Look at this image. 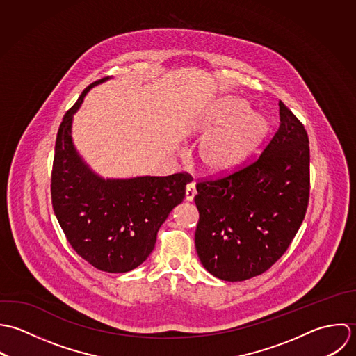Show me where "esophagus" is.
<instances>
[{
  "label": "esophagus",
  "instance_id": "34e87169",
  "mask_svg": "<svg viewBox=\"0 0 356 356\" xmlns=\"http://www.w3.org/2000/svg\"><path fill=\"white\" fill-rule=\"evenodd\" d=\"M195 194H197L195 184H194V183L187 184V187H186V200H187V201H190V202H191V201H194Z\"/></svg>",
  "mask_w": 356,
  "mask_h": 356
}]
</instances>
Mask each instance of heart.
I'll use <instances>...</instances> for the list:
<instances>
[{
  "label": "heart",
  "instance_id": "1",
  "mask_svg": "<svg viewBox=\"0 0 356 356\" xmlns=\"http://www.w3.org/2000/svg\"><path fill=\"white\" fill-rule=\"evenodd\" d=\"M264 117L250 111L249 103L236 96L218 102L212 118L202 127L198 163L211 176L236 170L268 134Z\"/></svg>",
  "mask_w": 356,
  "mask_h": 356
}]
</instances>
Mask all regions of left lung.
I'll return each mask as SVG.
<instances>
[{
    "label": "left lung",
    "mask_w": 356,
    "mask_h": 356,
    "mask_svg": "<svg viewBox=\"0 0 356 356\" xmlns=\"http://www.w3.org/2000/svg\"><path fill=\"white\" fill-rule=\"evenodd\" d=\"M281 124L261 155L222 179L197 184L195 249L213 277L241 282L266 273L297 234L309 197V142L280 102Z\"/></svg>",
    "instance_id": "1"
}]
</instances>
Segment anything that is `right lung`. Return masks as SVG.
<instances>
[{"instance_id": "right-lung-1", "label": "right lung", "mask_w": 356, "mask_h": 356, "mask_svg": "<svg viewBox=\"0 0 356 356\" xmlns=\"http://www.w3.org/2000/svg\"><path fill=\"white\" fill-rule=\"evenodd\" d=\"M90 83L66 113L55 145L52 207L72 249L100 271L118 274L139 267L154 250L159 227L183 202L188 173L104 179L95 173L72 143V117Z\"/></svg>"}]
</instances>
